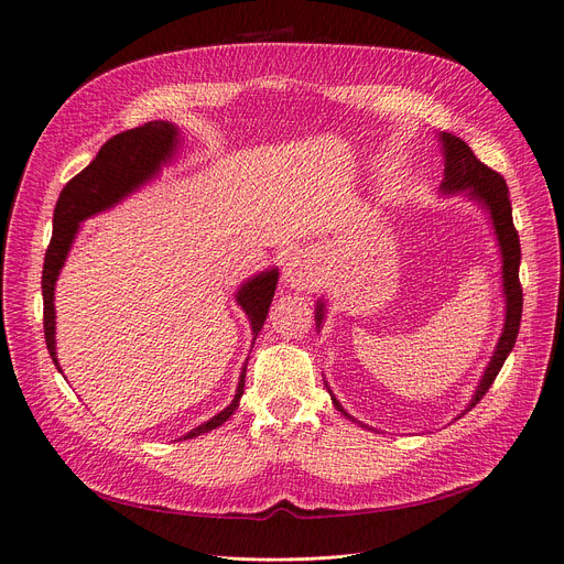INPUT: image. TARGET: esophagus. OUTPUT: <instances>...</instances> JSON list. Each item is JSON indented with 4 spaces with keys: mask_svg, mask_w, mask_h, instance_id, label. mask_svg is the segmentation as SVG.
Instances as JSON below:
<instances>
[{
    "mask_svg": "<svg viewBox=\"0 0 564 564\" xmlns=\"http://www.w3.org/2000/svg\"><path fill=\"white\" fill-rule=\"evenodd\" d=\"M315 281V267L308 253L297 251L288 256L283 264V283L292 290H306Z\"/></svg>",
    "mask_w": 564,
    "mask_h": 564,
    "instance_id": "34e87169",
    "label": "esophagus"
}]
</instances>
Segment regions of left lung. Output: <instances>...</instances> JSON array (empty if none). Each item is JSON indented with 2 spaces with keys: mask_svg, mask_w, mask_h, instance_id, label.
<instances>
[{
  "mask_svg": "<svg viewBox=\"0 0 564 564\" xmlns=\"http://www.w3.org/2000/svg\"><path fill=\"white\" fill-rule=\"evenodd\" d=\"M440 144H443V156H445V180L440 184V193L443 195H465V198L477 203L481 209H486L488 218H491V226L496 232V241L500 249V262H502V295H505V323H502V334L496 343V350L491 355V361L486 364L484 376L479 378L475 394L470 403L465 405V410L458 414L456 420H460L465 412H470L488 391V387L494 384L496 376L500 373L505 359L509 357L513 343H517L519 327H521V313H523V290L519 283V267H521V241L519 232L513 228V218H511V203H509V188L505 180L484 165L468 144H465L460 138L452 133H440ZM325 300H317L315 304V327L321 329L325 321ZM334 408L352 422H357L352 414L346 412L336 397L332 394L329 384L325 382ZM361 424V422H357ZM366 426V424H361Z\"/></svg>",
  "mask_w": 564,
  "mask_h": 564,
  "instance_id": "left-lung-1",
  "label": "left lung"
}]
</instances>
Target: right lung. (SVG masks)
<instances>
[{
    "mask_svg": "<svg viewBox=\"0 0 564 564\" xmlns=\"http://www.w3.org/2000/svg\"><path fill=\"white\" fill-rule=\"evenodd\" d=\"M180 144H182V133H180V127H175L173 121H163V119L147 121V124L138 129L117 133L115 138H110L83 173H78L62 188L59 200L55 205V214H53V239H51V247L45 251L43 276H41L45 343H47V352H51L59 371L62 366L57 361V346H55V285L73 241H76L80 224L96 214L112 209L115 205L129 198L131 193H135L144 184H150L161 173V167L175 159ZM276 283H279V267H272L267 269V272H260L249 281H243L235 292V302L241 306L243 313L249 315L253 343L267 321V311L272 306ZM247 364L241 366V376H239L235 399L230 401V405L224 408L218 414H214L209 422L191 429L184 435V440L198 437L203 433L214 431L216 426H221L239 408V399L243 394V378H247Z\"/></svg>",
    "mask_w": 564,
    "mask_h": 564,
    "instance_id": "obj_1",
    "label": "right lung"
}]
</instances>
